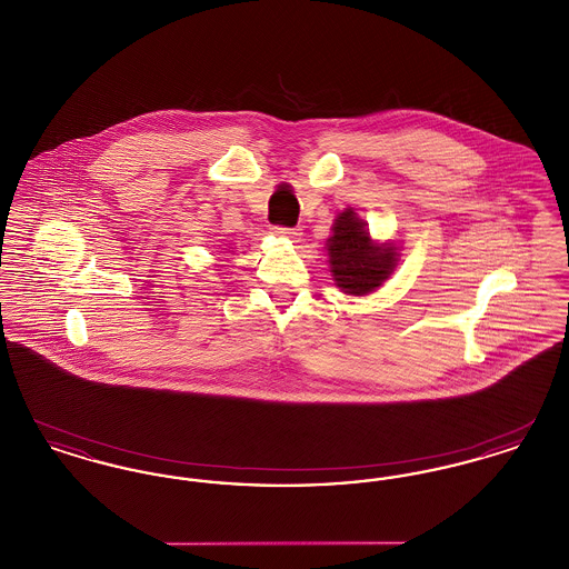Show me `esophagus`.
<instances>
[{
    "mask_svg": "<svg viewBox=\"0 0 569 569\" xmlns=\"http://www.w3.org/2000/svg\"><path fill=\"white\" fill-rule=\"evenodd\" d=\"M272 234H277V237H283V239H298L300 237V232L295 230V228H283V226H274L272 228Z\"/></svg>",
    "mask_w": 569,
    "mask_h": 569,
    "instance_id": "1",
    "label": "esophagus"
}]
</instances>
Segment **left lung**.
<instances>
[{"mask_svg": "<svg viewBox=\"0 0 569 569\" xmlns=\"http://www.w3.org/2000/svg\"><path fill=\"white\" fill-rule=\"evenodd\" d=\"M330 230L326 253L335 286L348 297H369L378 292L397 269L399 244L376 241L353 209L335 217Z\"/></svg>", "mask_w": 569, "mask_h": 569, "instance_id": "left-lung-1", "label": "left lung"}]
</instances>
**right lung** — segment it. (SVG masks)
Listing matches in <instances>:
<instances>
[{"label": "right lung", "mask_w": 569, "mask_h": 569, "mask_svg": "<svg viewBox=\"0 0 569 569\" xmlns=\"http://www.w3.org/2000/svg\"><path fill=\"white\" fill-rule=\"evenodd\" d=\"M230 249H232V247H230Z\"/></svg>", "instance_id": "obj_1"}]
</instances>
